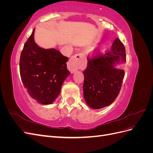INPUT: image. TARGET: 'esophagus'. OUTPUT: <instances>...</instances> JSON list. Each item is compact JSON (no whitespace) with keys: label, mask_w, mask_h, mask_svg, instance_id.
Returning a JSON list of instances; mask_svg holds the SVG:
<instances>
[{"label":"esophagus","mask_w":153,"mask_h":153,"mask_svg":"<svg viewBox=\"0 0 153 153\" xmlns=\"http://www.w3.org/2000/svg\"><path fill=\"white\" fill-rule=\"evenodd\" d=\"M84 55L78 53L72 56L68 63V68L71 73L76 72L80 66H85V62L84 60Z\"/></svg>","instance_id":"esophagus-1"}]
</instances>
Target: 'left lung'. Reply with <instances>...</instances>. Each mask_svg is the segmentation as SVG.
I'll return each mask as SVG.
<instances>
[{"instance_id": "obj_1", "label": "left lung", "mask_w": 153, "mask_h": 153, "mask_svg": "<svg viewBox=\"0 0 153 153\" xmlns=\"http://www.w3.org/2000/svg\"><path fill=\"white\" fill-rule=\"evenodd\" d=\"M126 50L119 38L105 53L87 57V66L83 71L84 96L86 103L94 109L102 108L112 103L121 91L124 76L123 69L115 64L126 61Z\"/></svg>"}]
</instances>
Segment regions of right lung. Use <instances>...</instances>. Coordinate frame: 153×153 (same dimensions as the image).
Segmentation results:
<instances>
[{"label": "right lung", "instance_id": "right-lung-1", "mask_svg": "<svg viewBox=\"0 0 153 153\" xmlns=\"http://www.w3.org/2000/svg\"><path fill=\"white\" fill-rule=\"evenodd\" d=\"M34 29L25 42L20 59V73L32 98L43 105L52 103L70 72L68 58L54 48L44 49L35 43Z\"/></svg>", "mask_w": 153, "mask_h": 153}]
</instances>
